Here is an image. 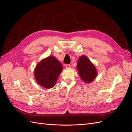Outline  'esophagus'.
Instances as JSON below:
<instances>
[{
    "instance_id": "34e87169",
    "label": "esophagus",
    "mask_w": 132,
    "mask_h": 132,
    "mask_svg": "<svg viewBox=\"0 0 132 132\" xmlns=\"http://www.w3.org/2000/svg\"><path fill=\"white\" fill-rule=\"evenodd\" d=\"M65 66H66V68L69 69V68H70V67H71V65H70V64H66V65H65Z\"/></svg>"
}]
</instances>
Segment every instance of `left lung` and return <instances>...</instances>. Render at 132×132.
<instances>
[{"label": "left lung", "mask_w": 132, "mask_h": 132, "mask_svg": "<svg viewBox=\"0 0 132 132\" xmlns=\"http://www.w3.org/2000/svg\"><path fill=\"white\" fill-rule=\"evenodd\" d=\"M77 67L81 78L85 82H90L95 79L97 75L95 67L85 56L80 57Z\"/></svg>", "instance_id": "obj_1"}]
</instances>
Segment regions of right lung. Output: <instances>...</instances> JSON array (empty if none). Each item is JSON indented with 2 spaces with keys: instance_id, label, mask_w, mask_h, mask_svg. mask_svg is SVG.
Wrapping results in <instances>:
<instances>
[{
  "instance_id": "obj_1",
  "label": "right lung",
  "mask_w": 132,
  "mask_h": 132,
  "mask_svg": "<svg viewBox=\"0 0 132 132\" xmlns=\"http://www.w3.org/2000/svg\"><path fill=\"white\" fill-rule=\"evenodd\" d=\"M62 70V66L55 57L49 56L37 65L35 76L39 85L50 89L56 84Z\"/></svg>"
}]
</instances>
